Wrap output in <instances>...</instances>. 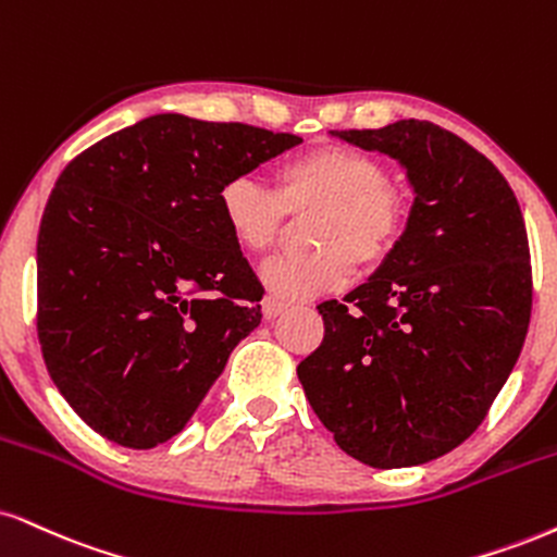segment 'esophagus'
Returning a JSON list of instances; mask_svg holds the SVG:
<instances>
[{
	"mask_svg": "<svg viewBox=\"0 0 557 557\" xmlns=\"http://www.w3.org/2000/svg\"><path fill=\"white\" fill-rule=\"evenodd\" d=\"M285 304H280V300H272V298H267L264 300V319L267 321H272V319H277L280 313H285Z\"/></svg>",
	"mask_w": 557,
	"mask_h": 557,
	"instance_id": "obj_1",
	"label": "esophagus"
}]
</instances>
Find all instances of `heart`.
Listing matches in <instances>:
<instances>
[{
    "mask_svg": "<svg viewBox=\"0 0 557 557\" xmlns=\"http://www.w3.org/2000/svg\"><path fill=\"white\" fill-rule=\"evenodd\" d=\"M220 220L240 251L259 257L283 238L287 214L317 210L308 223L311 253L277 257L261 270L274 300L300 304L337 293L355 277V259L384 261L407 223V197L384 165L345 145H319L274 171V191L231 178L218 194Z\"/></svg>",
    "mask_w": 557,
    "mask_h": 557,
    "instance_id": "1",
    "label": "heart"
}]
</instances>
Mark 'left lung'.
<instances>
[{"label": "left lung", "mask_w": 557, "mask_h": 557, "mask_svg": "<svg viewBox=\"0 0 557 557\" xmlns=\"http://www.w3.org/2000/svg\"><path fill=\"white\" fill-rule=\"evenodd\" d=\"M334 137L399 160L414 202L368 283L319 306L324 339L298 379L352 459L379 470L425 465L478 431L524 347V218L491 160L431 122Z\"/></svg>", "instance_id": "8db88e82"}]
</instances>
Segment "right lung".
Listing matches in <instances>:
<instances>
[{
    "instance_id": "right-lung-1",
    "label": "right lung",
    "mask_w": 557,
    "mask_h": 557,
    "mask_svg": "<svg viewBox=\"0 0 557 557\" xmlns=\"http://www.w3.org/2000/svg\"><path fill=\"white\" fill-rule=\"evenodd\" d=\"M296 134L158 113L62 171L38 231V343L70 407L126 448L189 423L264 287L220 220L231 178Z\"/></svg>"
}]
</instances>
